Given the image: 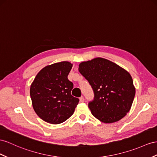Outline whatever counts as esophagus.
Returning a JSON list of instances; mask_svg holds the SVG:
<instances>
[{
	"mask_svg": "<svg viewBox=\"0 0 157 157\" xmlns=\"http://www.w3.org/2000/svg\"><path fill=\"white\" fill-rule=\"evenodd\" d=\"M84 100H85V99H84V98L83 97V96H82V97L79 98V101L80 102H83Z\"/></svg>",
	"mask_w": 157,
	"mask_h": 157,
	"instance_id": "1",
	"label": "esophagus"
}]
</instances>
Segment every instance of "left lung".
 I'll return each mask as SVG.
<instances>
[{"mask_svg": "<svg viewBox=\"0 0 157 157\" xmlns=\"http://www.w3.org/2000/svg\"><path fill=\"white\" fill-rule=\"evenodd\" d=\"M78 70L93 89L94 99L88 107L95 117L103 123H111L127 115L135 95L128 71L101 58L80 63Z\"/></svg>", "mask_w": 157, "mask_h": 157, "instance_id": "8db88e82", "label": "left lung"}]
</instances>
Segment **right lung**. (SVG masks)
<instances>
[{
    "label": "right lung",
    "instance_id": "obj_1",
    "mask_svg": "<svg viewBox=\"0 0 157 157\" xmlns=\"http://www.w3.org/2000/svg\"><path fill=\"white\" fill-rule=\"evenodd\" d=\"M72 67L68 62L47 66L31 84L30 94L38 117L51 124H59L73 115L79 99L71 94L74 84L67 79Z\"/></svg>",
    "mask_w": 157,
    "mask_h": 157
}]
</instances>
